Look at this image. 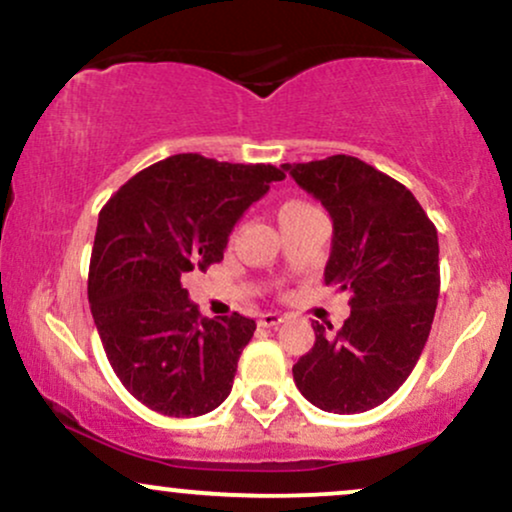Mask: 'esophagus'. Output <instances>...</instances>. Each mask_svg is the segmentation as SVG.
Wrapping results in <instances>:
<instances>
[{"mask_svg":"<svg viewBox=\"0 0 512 512\" xmlns=\"http://www.w3.org/2000/svg\"><path fill=\"white\" fill-rule=\"evenodd\" d=\"M281 322H284V315H279V313H262L260 315L262 327H276V325H281Z\"/></svg>","mask_w":512,"mask_h":512,"instance_id":"esophagus-1","label":"esophagus"}]
</instances>
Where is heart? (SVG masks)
<instances>
[{
  "mask_svg": "<svg viewBox=\"0 0 512 512\" xmlns=\"http://www.w3.org/2000/svg\"><path fill=\"white\" fill-rule=\"evenodd\" d=\"M305 207H310V204H305V202H286V204H281V207H279V221L286 219V216L296 214V211H301Z\"/></svg>",
  "mask_w": 512,
  "mask_h": 512,
  "instance_id": "obj_1",
  "label": "heart"
}]
</instances>
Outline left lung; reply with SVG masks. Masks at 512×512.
Instances as JSON below:
<instances>
[{
    "label": "left lung",
    "instance_id": "obj_1",
    "mask_svg": "<svg viewBox=\"0 0 512 512\" xmlns=\"http://www.w3.org/2000/svg\"><path fill=\"white\" fill-rule=\"evenodd\" d=\"M334 223L325 284L349 291L351 315L293 366L301 395L322 411L358 414L383 404L424 351L440 291L438 231L402 182L354 156L284 163Z\"/></svg>",
    "mask_w": 512,
    "mask_h": 512
}]
</instances>
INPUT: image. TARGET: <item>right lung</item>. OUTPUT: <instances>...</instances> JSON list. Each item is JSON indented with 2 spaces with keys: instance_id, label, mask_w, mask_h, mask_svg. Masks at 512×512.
<instances>
[{
  "instance_id": "obj_1",
  "label": "right lung",
  "mask_w": 512,
  "mask_h": 512,
  "mask_svg": "<svg viewBox=\"0 0 512 512\" xmlns=\"http://www.w3.org/2000/svg\"><path fill=\"white\" fill-rule=\"evenodd\" d=\"M276 166L178 154L129 178L98 214L88 303L129 395L178 419L228 397L255 320L199 315L180 279L223 260L243 211L284 180Z\"/></svg>"
}]
</instances>
